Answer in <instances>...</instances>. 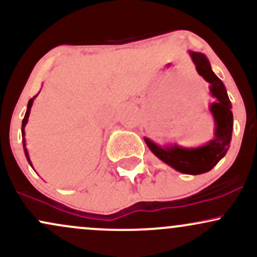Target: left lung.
<instances>
[{"label":"left lung","instance_id":"obj_1","mask_svg":"<svg viewBox=\"0 0 257 257\" xmlns=\"http://www.w3.org/2000/svg\"><path fill=\"white\" fill-rule=\"evenodd\" d=\"M197 72L209 83L211 96L216 101L210 104L209 111L214 118V138L208 144L198 147H182L176 145L159 146L149 138H144L146 145L156 157L180 173L199 175L211 170L225 157L232 139L233 113L225 84L211 70L208 58L203 53L188 51Z\"/></svg>","mask_w":257,"mask_h":257}]
</instances>
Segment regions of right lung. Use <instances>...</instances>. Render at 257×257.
<instances>
[{
  "label": "right lung",
  "mask_w": 257,
  "mask_h": 257,
  "mask_svg": "<svg viewBox=\"0 0 257 257\" xmlns=\"http://www.w3.org/2000/svg\"><path fill=\"white\" fill-rule=\"evenodd\" d=\"M38 95V94H37ZM37 95H35L34 98L29 100L28 102V108H26V112H25V116H24V119H23V123H22V137H23V147H24V152H25V157L28 159L29 164L32 167V163L30 161V157H29V152H28V149H26V141H25V125L28 124V120H29V116H30V111H31V107H32V104H34V100L36 98ZM34 168V167H32Z\"/></svg>",
  "instance_id": "add662e5"
}]
</instances>
